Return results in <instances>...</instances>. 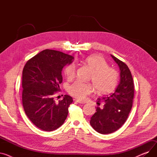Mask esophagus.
Listing matches in <instances>:
<instances>
[{
    "instance_id": "34e87169",
    "label": "esophagus",
    "mask_w": 157,
    "mask_h": 157,
    "mask_svg": "<svg viewBox=\"0 0 157 157\" xmlns=\"http://www.w3.org/2000/svg\"><path fill=\"white\" fill-rule=\"evenodd\" d=\"M73 101H74V102H78V103H79V104H84V103H85V102H83V101H81L78 100V99H76V98H74Z\"/></svg>"
}]
</instances>
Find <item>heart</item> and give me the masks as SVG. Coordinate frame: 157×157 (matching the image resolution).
Segmentation results:
<instances>
[{
    "instance_id": "obj_1",
    "label": "heart",
    "mask_w": 157,
    "mask_h": 157,
    "mask_svg": "<svg viewBox=\"0 0 157 157\" xmlns=\"http://www.w3.org/2000/svg\"><path fill=\"white\" fill-rule=\"evenodd\" d=\"M84 63L92 70L90 79L96 92L99 94H108L116 87L118 74L116 69L109 67L108 62L103 57L93 55L86 57L83 61ZM76 67L74 63L66 66L64 69V74L67 79H72L76 74ZM94 91L93 86L88 83H83L76 81L69 88V94L78 99L84 98Z\"/></svg>"
}]
</instances>
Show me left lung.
Instances as JSON below:
<instances>
[{
  "label": "left lung",
  "mask_w": 157,
  "mask_h": 157,
  "mask_svg": "<svg viewBox=\"0 0 157 157\" xmlns=\"http://www.w3.org/2000/svg\"><path fill=\"white\" fill-rule=\"evenodd\" d=\"M111 55L120 67V82L113 93L97 98L98 102H104V107L102 109L97 107L96 113L90 121L94 129L102 134L113 133L124 124L132 107L134 95V80L128 66Z\"/></svg>",
  "instance_id": "obj_1"
}]
</instances>
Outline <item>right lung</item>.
I'll return each instance as SVG.
<instances>
[{"label": "right lung", "mask_w": 157, "mask_h": 157, "mask_svg": "<svg viewBox=\"0 0 157 157\" xmlns=\"http://www.w3.org/2000/svg\"><path fill=\"white\" fill-rule=\"evenodd\" d=\"M74 57L53 49H44L29 60L22 72V104L29 119L37 128L53 131L67 118L72 98L65 95L59 102L54 95L60 91L62 71Z\"/></svg>", "instance_id": "add662e5"}]
</instances>
